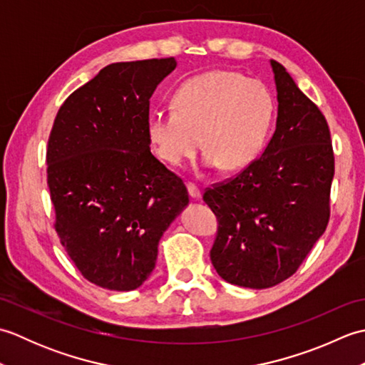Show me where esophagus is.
Instances as JSON below:
<instances>
[{"label":"esophagus","instance_id":"34e87169","mask_svg":"<svg viewBox=\"0 0 365 365\" xmlns=\"http://www.w3.org/2000/svg\"><path fill=\"white\" fill-rule=\"evenodd\" d=\"M187 188H188V192H190V196H191L192 199H199V197H200V188L197 187L196 183L188 182V183H187Z\"/></svg>","mask_w":365,"mask_h":365}]
</instances>
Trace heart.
I'll list each match as a JSON object with an SVG mask.
<instances>
[{
    "mask_svg": "<svg viewBox=\"0 0 365 365\" xmlns=\"http://www.w3.org/2000/svg\"><path fill=\"white\" fill-rule=\"evenodd\" d=\"M173 106L147 119L152 150L168 166H182L202 139L205 166L242 169L262 152L274 118V98L265 84L226 71L185 81Z\"/></svg>",
    "mask_w": 365,
    "mask_h": 365,
    "instance_id": "obj_1",
    "label": "heart"
}]
</instances>
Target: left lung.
Returning a JSON list of instances; mask_svg holds the SVG:
<instances>
[{"mask_svg":"<svg viewBox=\"0 0 365 365\" xmlns=\"http://www.w3.org/2000/svg\"><path fill=\"white\" fill-rule=\"evenodd\" d=\"M276 130L262 157L204 192L218 220L210 250L224 281L268 289L289 279L329 222L334 150L328 122L289 72L271 61Z\"/></svg>","mask_w":365,"mask_h":365,"instance_id":"left-lung-1","label":"left lung"}]
</instances>
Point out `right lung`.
<instances>
[{"instance_id":"obj_1","label":"right lung","mask_w":365,"mask_h":365,"mask_svg":"<svg viewBox=\"0 0 365 365\" xmlns=\"http://www.w3.org/2000/svg\"><path fill=\"white\" fill-rule=\"evenodd\" d=\"M175 67L174 58L106 66L53 122L46 183L54 230L83 277L106 290H135L150 276L163 232L190 202L147 138L150 97Z\"/></svg>"}]
</instances>
